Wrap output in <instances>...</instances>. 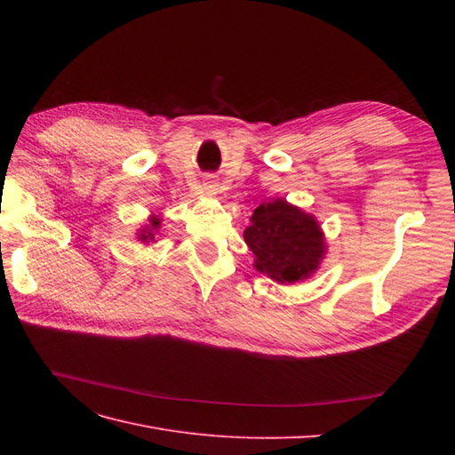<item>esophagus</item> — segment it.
<instances>
[{
    "label": "esophagus",
    "instance_id": "obj_1",
    "mask_svg": "<svg viewBox=\"0 0 455 455\" xmlns=\"http://www.w3.org/2000/svg\"><path fill=\"white\" fill-rule=\"evenodd\" d=\"M204 189L209 191V194H216V189H218V184L214 182V180H211V182H206L204 184Z\"/></svg>",
    "mask_w": 455,
    "mask_h": 455
}]
</instances>
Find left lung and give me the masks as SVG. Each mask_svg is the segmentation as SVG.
Wrapping results in <instances>:
<instances>
[{"label": "left lung", "mask_w": 455, "mask_h": 455, "mask_svg": "<svg viewBox=\"0 0 455 455\" xmlns=\"http://www.w3.org/2000/svg\"><path fill=\"white\" fill-rule=\"evenodd\" d=\"M252 226L244 229V243L256 256L254 264L277 283L304 281L319 267L324 239L315 218L284 199L259 204Z\"/></svg>", "instance_id": "obj_1"}]
</instances>
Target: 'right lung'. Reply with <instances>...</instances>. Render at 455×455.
Listing matches in <instances>:
<instances>
[{
    "label": "right lung",
    "instance_id": "obj_1",
    "mask_svg": "<svg viewBox=\"0 0 455 455\" xmlns=\"http://www.w3.org/2000/svg\"><path fill=\"white\" fill-rule=\"evenodd\" d=\"M157 228H159V218H154V220H151V229L149 228L144 229L140 233V239L142 241H154V229H157Z\"/></svg>",
    "mask_w": 455,
    "mask_h": 455
}]
</instances>
